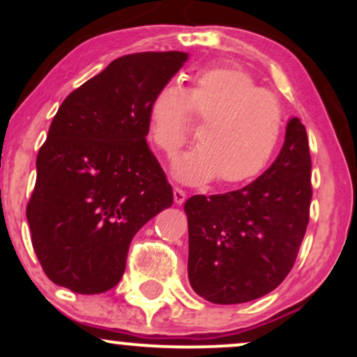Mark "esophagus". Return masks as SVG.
I'll return each mask as SVG.
<instances>
[{
    "mask_svg": "<svg viewBox=\"0 0 357 357\" xmlns=\"http://www.w3.org/2000/svg\"><path fill=\"white\" fill-rule=\"evenodd\" d=\"M173 196H174V203H176V204H183L184 202H186V191H183L181 188L174 186Z\"/></svg>",
    "mask_w": 357,
    "mask_h": 357,
    "instance_id": "obj_1",
    "label": "esophagus"
}]
</instances>
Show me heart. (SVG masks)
Instances as JSON below:
<instances>
[{
  "mask_svg": "<svg viewBox=\"0 0 357 357\" xmlns=\"http://www.w3.org/2000/svg\"><path fill=\"white\" fill-rule=\"evenodd\" d=\"M204 119L195 147L174 159L173 174L186 184H240L257 178L277 153L284 112L275 96L261 90L248 73L230 67L198 72L190 92L166 84L147 110L149 137L173 155L188 139V116Z\"/></svg>",
  "mask_w": 357,
  "mask_h": 357,
  "instance_id": "1",
  "label": "heart"
}]
</instances>
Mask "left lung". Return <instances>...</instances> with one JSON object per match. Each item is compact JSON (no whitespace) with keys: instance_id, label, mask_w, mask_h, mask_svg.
Instances as JSON below:
<instances>
[{"instance_id":"obj_1","label":"left lung","mask_w":357,"mask_h":357,"mask_svg":"<svg viewBox=\"0 0 357 357\" xmlns=\"http://www.w3.org/2000/svg\"><path fill=\"white\" fill-rule=\"evenodd\" d=\"M310 169L305 127L292 117L280 153L260 178L241 190L196 195L184 203L188 277L199 297L243 304L284 282L309 223Z\"/></svg>"}]
</instances>
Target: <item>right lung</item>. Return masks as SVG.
I'll list each match as a JSON object with an SVG mask.
<instances>
[{
  "label": "right lung",
  "instance_id": "right-lung-1",
  "mask_svg": "<svg viewBox=\"0 0 357 357\" xmlns=\"http://www.w3.org/2000/svg\"><path fill=\"white\" fill-rule=\"evenodd\" d=\"M186 60L184 52L121 56L61 102L26 206L33 250L53 284L107 292L122 278L134 235L173 204L146 141L147 110Z\"/></svg>",
  "mask_w": 357,
  "mask_h": 357
}]
</instances>
